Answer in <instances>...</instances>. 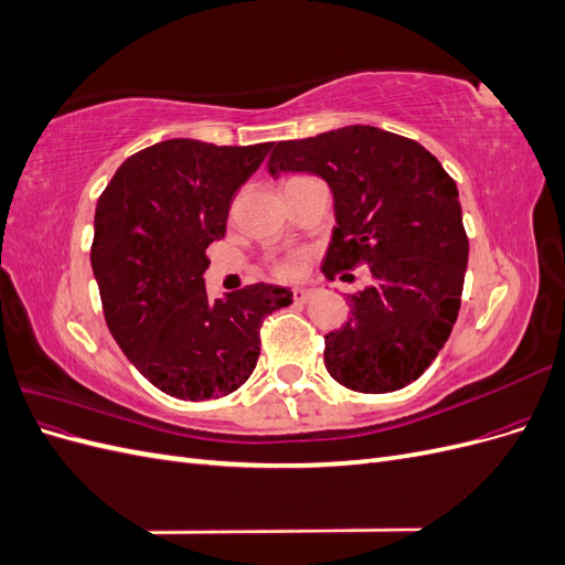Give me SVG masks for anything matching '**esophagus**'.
<instances>
[{
  "label": "esophagus",
  "instance_id": "34e87169",
  "mask_svg": "<svg viewBox=\"0 0 565 565\" xmlns=\"http://www.w3.org/2000/svg\"><path fill=\"white\" fill-rule=\"evenodd\" d=\"M313 297V289H295V292H292V299L297 301V303H306V301H309Z\"/></svg>",
  "mask_w": 565,
  "mask_h": 565
}]
</instances>
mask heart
Returning a JSON list of instances; mask_svg holds the SVG:
<instances>
[{"label": "heart", "mask_w": 565, "mask_h": 565, "mask_svg": "<svg viewBox=\"0 0 565 565\" xmlns=\"http://www.w3.org/2000/svg\"><path fill=\"white\" fill-rule=\"evenodd\" d=\"M299 256H282V259H276L270 264V273L278 280H292L299 273Z\"/></svg>", "instance_id": "heart-1"}]
</instances>
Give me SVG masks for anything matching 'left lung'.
<instances>
[{
  "instance_id": "1",
  "label": "left lung",
  "mask_w": 565,
  "mask_h": 565,
  "mask_svg": "<svg viewBox=\"0 0 565 565\" xmlns=\"http://www.w3.org/2000/svg\"><path fill=\"white\" fill-rule=\"evenodd\" d=\"M268 172H311L332 188L324 276L372 273V285L349 295V322L324 334L332 380L361 393L415 382L448 341L465 287L469 237L452 177L417 141L363 125L280 141Z\"/></svg>"
}]
</instances>
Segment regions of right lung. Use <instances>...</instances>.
I'll use <instances>...</instances> for the list:
<instances>
[{"label": "right lung", "instance_id": "obj_1", "mask_svg": "<svg viewBox=\"0 0 565 565\" xmlns=\"http://www.w3.org/2000/svg\"><path fill=\"white\" fill-rule=\"evenodd\" d=\"M270 148L162 141L127 158L98 198L92 268L106 324L167 396L207 401L241 388L264 318L292 303L289 289L266 282L214 301L204 289V249L226 235L233 195Z\"/></svg>", "mask_w": 565, "mask_h": 565}]
</instances>
